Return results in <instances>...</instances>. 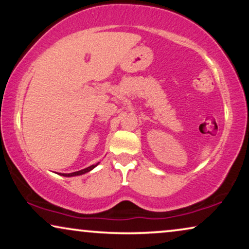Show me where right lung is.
Returning <instances> with one entry per match:
<instances>
[{
	"label": "right lung",
	"instance_id": "obj_1",
	"mask_svg": "<svg viewBox=\"0 0 249 249\" xmlns=\"http://www.w3.org/2000/svg\"><path fill=\"white\" fill-rule=\"evenodd\" d=\"M98 164H99V163H98ZM98 164L91 165V166H89V167H86V168H84V169H82V171H77V172H74V173H70V174H62V175H63V176H67V178H71V176H76V175L85 174V173H88V172L91 171V169L94 168Z\"/></svg>",
	"mask_w": 249,
	"mask_h": 249
}]
</instances>
